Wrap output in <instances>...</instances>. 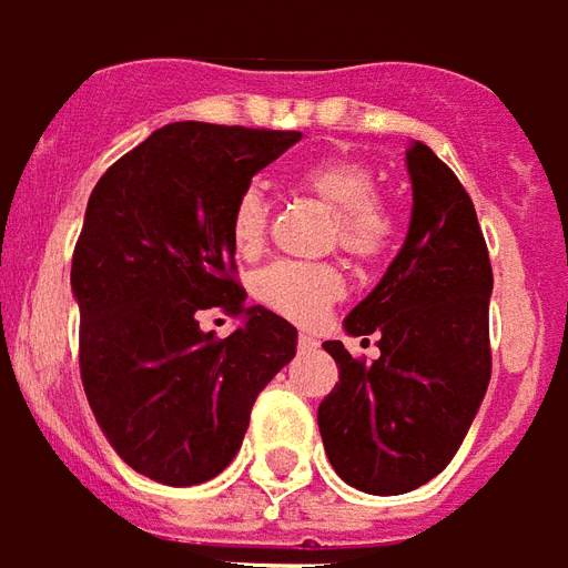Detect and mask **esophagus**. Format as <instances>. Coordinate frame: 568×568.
I'll use <instances>...</instances> for the list:
<instances>
[{"label":"esophagus","mask_w":568,"mask_h":568,"mask_svg":"<svg viewBox=\"0 0 568 568\" xmlns=\"http://www.w3.org/2000/svg\"><path fill=\"white\" fill-rule=\"evenodd\" d=\"M300 347H302V351H312V347H317V338H314V335H308V333H302L300 335Z\"/></svg>","instance_id":"1"}]
</instances>
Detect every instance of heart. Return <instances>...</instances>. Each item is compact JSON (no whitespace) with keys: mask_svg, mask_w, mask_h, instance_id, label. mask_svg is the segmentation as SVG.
I'll return each mask as SVG.
<instances>
[{"mask_svg":"<svg viewBox=\"0 0 568 568\" xmlns=\"http://www.w3.org/2000/svg\"><path fill=\"white\" fill-rule=\"evenodd\" d=\"M296 187L312 193L335 214V239L357 260H375L393 239L390 211L378 202V178L354 156H326L302 165ZM266 193L247 184L230 214V239L239 256L260 254L266 242ZM345 278L329 263H272L254 278V296L293 324H317L333 302L342 300Z\"/></svg>","mask_w":568,"mask_h":568,"instance_id":"obj_1","label":"heart"}]
</instances>
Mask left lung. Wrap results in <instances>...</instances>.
<instances>
[{
  "mask_svg": "<svg viewBox=\"0 0 568 568\" xmlns=\"http://www.w3.org/2000/svg\"><path fill=\"white\" fill-rule=\"evenodd\" d=\"M405 169L408 235L345 317L347 335L378 338L381 357L359 363L342 342H324L338 384L317 408L338 478L375 496L433 481L463 445L490 384L494 272L475 205L424 142L408 144Z\"/></svg>",
  "mask_w": 568,
  "mask_h": 568,
  "instance_id": "8db88e82",
  "label": "left lung"
}]
</instances>
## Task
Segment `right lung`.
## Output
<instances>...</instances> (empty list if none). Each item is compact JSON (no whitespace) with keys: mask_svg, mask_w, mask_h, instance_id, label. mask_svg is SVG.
Wrapping results in <instances>:
<instances>
[{"mask_svg":"<svg viewBox=\"0 0 568 568\" xmlns=\"http://www.w3.org/2000/svg\"><path fill=\"white\" fill-rule=\"evenodd\" d=\"M302 132L169 123L120 156L90 193L74 244L87 403L130 469L169 487L221 475L256 396L296 357V326L244 305L230 214L239 193ZM205 307L243 324L197 329Z\"/></svg>","mask_w":568,"mask_h":568,"instance_id":"add662e5","label":"right lung"}]
</instances>
